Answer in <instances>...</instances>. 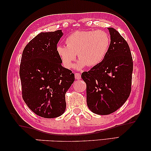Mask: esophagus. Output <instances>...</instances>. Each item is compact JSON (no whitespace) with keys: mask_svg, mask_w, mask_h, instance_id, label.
<instances>
[{"mask_svg":"<svg viewBox=\"0 0 151 151\" xmlns=\"http://www.w3.org/2000/svg\"><path fill=\"white\" fill-rule=\"evenodd\" d=\"M75 78L76 80H80L81 74L78 73H75Z\"/></svg>","mask_w":151,"mask_h":151,"instance_id":"34e87169","label":"esophagus"}]
</instances>
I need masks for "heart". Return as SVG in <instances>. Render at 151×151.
Instances as JSON below:
<instances>
[{"mask_svg": "<svg viewBox=\"0 0 151 151\" xmlns=\"http://www.w3.org/2000/svg\"><path fill=\"white\" fill-rule=\"evenodd\" d=\"M65 43L67 45L56 47L61 63L65 68L70 69L78 53L80 60L75 68L80 70L87 65L95 67L102 62L110 47V38L102 31H76L67 37Z\"/></svg>", "mask_w": 151, "mask_h": 151, "instance_id": "b5f03b06", "label": "heart"}]
</instances>
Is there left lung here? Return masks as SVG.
Listing matches in <instances>:
<instances>
[{
    "label": "left lung",
    "instance_id": "obj_1",
    "mask_svg": "<svg viewBox=\"0 0 151 151\" xmlns=\"http://www.w3.org/2000/svg\"><path fill=\"white\" fill-rule=\"evenodd\" d=\"M110 35L108 51L103 61L81 73L86 83L87 104L96 114L108 115L120 108L131 91L132 58L125 39L115 29Z\"/></svg>",
    "mask_w": 151,
    "mask_h": 151
}]
</instances>
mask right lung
Returning <instances> with one entry per match:
<instances>
[{
  "mask_svg": "<svg viewBox=\"0 0 151 151\" xmlns=\"http://www.w3.org/2000/svg\"><path fill=\"white\" fill-rule=\"evenodd\" d=\"M62 30L41 32L24 47L20 65L22 94L27 106L39 116H60L66 108L65 93L75 80L61 65L56 52Z\"/></svg>",
  "mask_w": 151,
  "mask_h": 151,
  "instance_id": "1",
  "label": "right lung"
}]
</instances>
